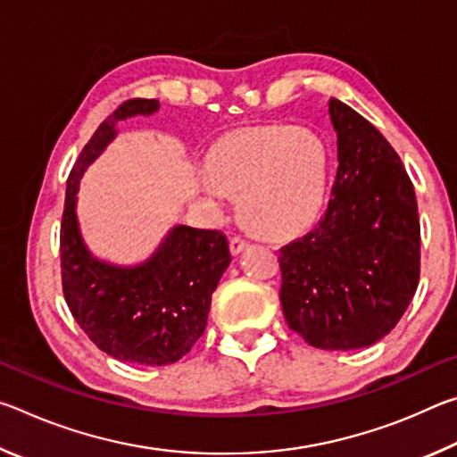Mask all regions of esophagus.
<instances>
[{"instance_id": "1", "label": "esophagus", "mask_w": 457, "mask_h": 457, "mask_svg": "<svg viewBox=\"0 0 457 457\" xmlns=\"http://www.w3.org/2000/svg\"><path fill=\"white\" fill-rule=\"evenodd\" d=\"M247 247H250V242H245V239H242V237H231L229 239V250H231V253H234V256L242 253L244 250H247Z\"/></svg>"}]
</instances>
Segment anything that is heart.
Returning a JSON list of instances; mask_svg holds the SVG:
<instances>
[{
  "instance_id": "heart-1",
  "label": "heart",
  "mask_w": 457,
  "mask_h": 457,
  "mask_svg": "<svg viewBox=\"0 0 457 457\" xmlns=\"http://www.w3.org/2000/svg\"><path fill=\"white\" fill-rule=\"evenodd\" d=\"M210 185L239 193L242 220L270 237L306 229L319 218L328 183V151L312 130L274 125L245 129L223 138L205 157Z\"/></svg>"
}]
</instances>
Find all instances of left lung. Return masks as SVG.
Here are the masks:
<instances>
[{
  "label": "left lung",
  "mask_w": 457,
  "mask_h": 457,
  "mask_svg": "<svg viewBox=\"0 0 457 457\" xmlns=\"http://www.w3.org/2000/svg\"><path fill=\"white\" fill-rule=\"evenodd\" d=\"M337 175L312 231L280 250L286 322L308 345L351 351L395 328L420 284V213L389 141L357 111L328 100Z\"/></svg>",
  "instance_id": "left-lung-1"
}]
</instances>
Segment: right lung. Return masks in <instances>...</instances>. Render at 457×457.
Returning a JSON list of instances; mask_svg holds the SVG:
<instances>
[{
    "label": "right lung",
    "mask_w": 457,
    "mask_h": 457,
    "mask_svg": "<svg viewBox=\"0 0 457 457\" xmlns=\"http://www.w3.org/2000/svg\"><path fill=\"white\" fill-rule=\"evenodd\" d=\"M159 100H129L96 129L66 183L60 228L64 298L100 351L135 365H171L204 335L212 294L231 253L221 231L173 226L149 258L114 264L95 256L80 231V179L119 135V122L153 117Z\"/></svg>",
    "instance_id": "1"
}]
</instances>
